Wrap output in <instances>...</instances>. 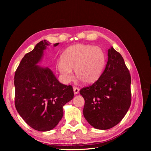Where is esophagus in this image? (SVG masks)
I'll return each instance as SVG.
<instances>
[{
  "label": "esophagus",
  "instance_id": "34e87169",
  "mask_svg": "<svg viewBox=\"0 0 151 151\" xmlns=\"http://www.w3.org/2000/svg\"><path fill=\"white\" fill-rule=\"evenodd\" d=\"M74 92L76 94H78L79 92V89L77 87H74Z\"/></svg>",
  "mask_w": 151,
  "mask_h": 151
}]
</instances>
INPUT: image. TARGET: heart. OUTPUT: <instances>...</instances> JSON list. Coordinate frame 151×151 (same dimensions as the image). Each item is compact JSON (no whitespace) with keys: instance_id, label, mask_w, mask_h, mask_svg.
<instances>
[{"instance_id":"1","label":"heart","mask_w":151,"mask_h":151,"mask_svg":"<svg viewBox=\"0 0 151 151\" xmlns=\"http://www.w3.org/2000/svg\"><path fill=\"white\" fill-rule=\"evenodd\" d=\"M104 50L90 45H76L68 48L62 60L58 61V68L67 83L73 78V71L77 78L86 84L92 83L101 76L106 64Z\"/></svg>"}]
</instances>
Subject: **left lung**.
<instances>
[{
  "instance_id": "8db88e82",
  "label": "left lung",
  "mask_w": 151,
  "mask_h": 151,
  "mask_svg": "<svg viewBox=\"0 0 151 151\" xmlns=\"http://www.w3.org/2000/svg\"><path fill=\"white\" fill-rule=\"evenodd\" d=\"M102 74L93 84L84 87L83 115L95 129H111L123 119L131 104V77L120 53L111 47Z\"/></svg>"
}]
</instances>
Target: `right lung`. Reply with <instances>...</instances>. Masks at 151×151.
Listing matches in <instances>:
<instances>
[{
    "label": "right lung",
    "instance_id": "right-lung-1",
    "mask_svg": "<svg viewBox=\"0 0 151 151\" xmlns=\"http://www.w3.org/2000/svg\"><path fill=\"white\" fill-rule=\"evenodd\" d=\"M48 45L46 40L41 41L25 55L16 70L14 82L17 112L29 126L41 132L57 126L63 116V106L74 98L71 85L60 83L49 68L36 65Z\"/></svg>",
    "mask_w": 151,
    "mask_h": 151
}]
</instances>
